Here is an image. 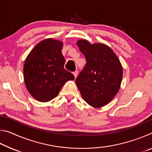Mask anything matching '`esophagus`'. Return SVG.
<instances>
[{"mask_svg":"<svg viewBox=\"0 0 152 152\" xmlns=\"http://www.w3.org/2000/svg\"><path fill=\"white\" fill-rule=\"evenodd\" d=\"M73 74H74V77H75V78H76L77 76H78V71L76 70L75 72H73Z\"/></svg>","mask_w":152,"mask_h":152,"instance_id":"obj_1","label":"esophagus"}]
</instances>
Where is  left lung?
<instances>
[{
	"label": "left lung",
	"mask_w": 152,
	"mask_h": 152,
	"mask_svg": "<svg viewBox=\"0 0 152 152\" xmlns=\"http://www.w3.org/2000/svg\"><path fill=\"white\" fill-rule=\"evenodd\" d=\"M85 56L86 64L78 78L76 85L82 99L91 107L101 108L112 101L120 88L123 67L109 46L92 43L86 39L77 42Z\"/></svg>",
	"instance_id": "1"
}]
</instances>
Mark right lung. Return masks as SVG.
<instances>
[{"label": "right lung", "instance_id": "add662e5", "mask_svg": "<svg viewBox=\"0 0 152 152\" xmlns=\"http://www.w3.org/2000/svg\"><path fill=\"white\" fill-rule=\"evenodd\" d=\"M63 42L48 38L38 43L27 56L23 66L25 86L39 102H48L59 94L64 84L74 76L64 68Z\"/></svg>", "mask_w": 152, "mask_h": 152}]
</instances>
